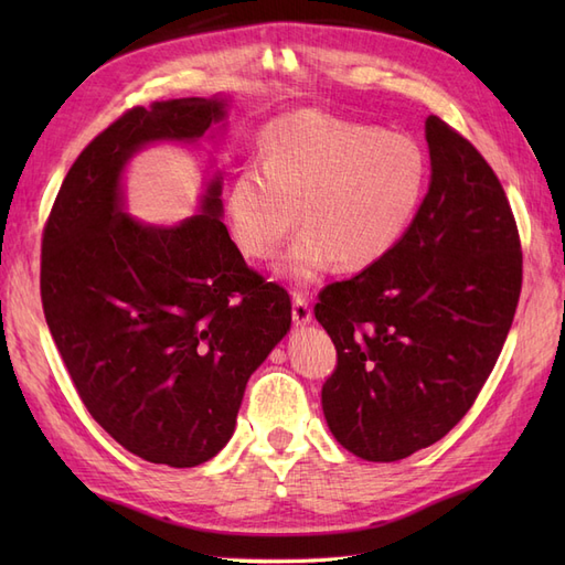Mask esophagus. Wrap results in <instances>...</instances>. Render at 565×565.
Returning <instances> with one entry per match:
<instances>
[{
    "mask_svg": "<svg viewBox=\"0 0 565 565\" xmlns=\"http://www.w3.org/2000/svg\"><path fill=\"white\" fill-rule=\"evenodd\" d=\"M292 320H295V324L311 322L309 301H306L301 295H295V301H292Z\"/></svg>",
    "mask_w": 565,
    "mask_h": 565,
    "instance_id": "esophagus-1",
    "label": "esophagus"
}]
</instances>
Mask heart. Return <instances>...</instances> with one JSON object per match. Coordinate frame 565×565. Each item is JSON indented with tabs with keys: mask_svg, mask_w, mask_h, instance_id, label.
<instances>
[{
	"mask_svg": "<svg viewBox=\"0 0 565 565\" xmlns=\"http://www.w3.org/2000/svg\"><path fill=\"white\" fill-rule=\"evenodd\" d=\"M259 160L226 188V221L243 256L266 262L299 226L278 273L311 282L332 264L367 270L401 245L429 185V158L409 134L322 110H297L268 125Z\"/></svg>",
	"mask_w": 565,
	"mask_h": 565,
	"instance_id": "b5f03b06",
	"label": "heart"
}]
</instances>
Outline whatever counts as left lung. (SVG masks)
Listing matches in <instances>:
<instances>
[{"label": "left lung", "instance_id": "left-lung-1", "mask_svg": "<svg viewBox=\"0 0 565 565\" xmlns=\"http://www.w3.org/2000/svg\"><path fill=\"white\" fill-rule=\"evenodd\" d=\"M426 143L429 193L401 245L324 287L313 309L337 349L324 419L367 461L429 448L469 413L521 295V241L500 179L436 115Z\"/></svg>", "mask_w": 565, "mask_h": 565}]
</instances>
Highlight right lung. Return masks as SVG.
Listing matches in <instances>:
<instances>
[{"label":"right lung","instance_id":"obj_1","mask_svg":"<svg viewBox=\"0 0 565 565\" xmlns=\"http://www.w3.org/2000/svg\"><path fill=\"white\" fill-rule=\"evenodd\" d=\"M228 98L136 106L67 172L42 235V306L89 415L152 465L198 467L235 431L247 380L292 324L221 221V174L179 226L125 212L122 172L156 141L195 143Z\"/></svg>","mask_w":565,"mask_h":565}]
</instances>
